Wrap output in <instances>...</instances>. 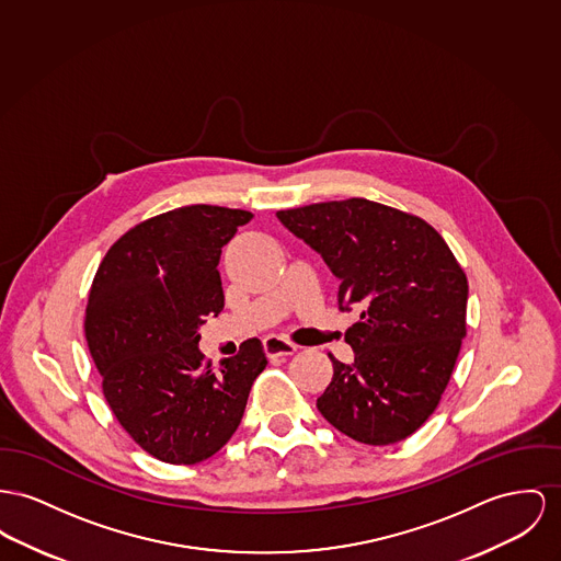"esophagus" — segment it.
Here are the masks:
<instances>
[{"label": "esophagus", "instance_id": "1", "mask_svg": "<svg viewBox=\"0 0 561 561\" xmlns=\"http://www.w3.org/2000/svg\"><path fill=\"white\" fill-rule=\"evenodd\" d=\"M263 351L267 357L272 359H283V357H289L298 351V346L289 340L280 336H267L263 340Z\"/></svg>", "mask_w": 561, "mask_h": 561}]
</instances>
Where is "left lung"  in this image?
Returning <instances> with one entry per match:
<instances>
[{
  "label": "left lung",
  "instance_id": "1",
  "mask_svg": "<svg viewBox=\"0 0 561 561\" xmlns=\"http://www.w3.org/2000/svg\"><path fill=\"white\" fill-rule=\"evenodd\" d=\"M334 272L340 310H357L317 400L337 432L393 445L436 411L466 336L468 278L443 236L423 219L364 197L276 213Z\"/></svg>",
  "mask_w": 561,
  "mask_h": 561
}]
</instances>
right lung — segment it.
<instances>
[{
  "mask_svg": "<svg viewBox=\"0 0 561 561\" xmlns=\"http://www.w3.org/2000/svg\"><path fill=\"white\" fill-rule=\"evenodd\" d=\"M249 210L195 204L123 233L100 263L84 314L102 391L136 445L165 463L213 457L238 430L267 359L257 337L215 370L197 348L224 310L221 249Z\"/></svg>",
  "mask_w": 561,
  "mask_h": 561,
  "instance_id": "add662e5",
  "label": "right lung"
}]
</instances>
